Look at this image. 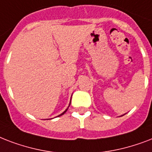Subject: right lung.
I'll return each mask as SVG.
<instances>
[{
    "instance_id": "obj_1",
    "label": "right lung",
    "mask_w": 152,
    "mask_h": 152,
    "mask_svg": "<svg viewBox=\"0 0 152 152\" xmlns=\"http://www.w3.org/2000/svg\"><path fill=\"white\" fill-rule=\"evenodd\" d=\"M69 105H70V104H69ZM67 110H68V109H66V110H64V112H63V113H61V114H60V115L59 116H61V115H63V114H64V113H65V112H66V111ZM59 116H58V117H59Z\"/></svg>"
}]
</instances>
